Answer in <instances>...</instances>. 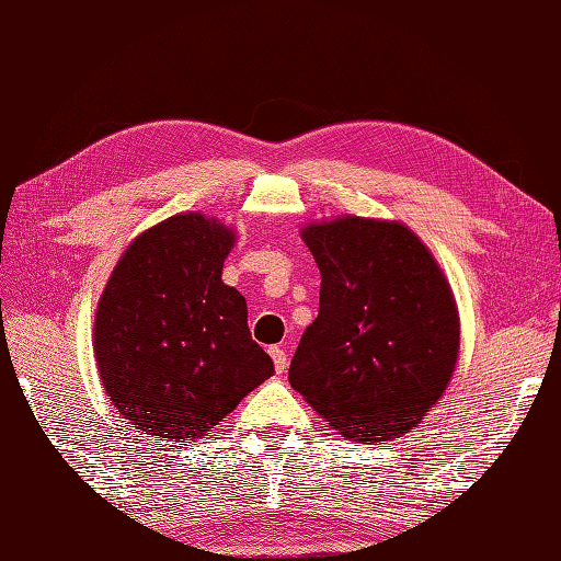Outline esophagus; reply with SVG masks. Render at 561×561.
Segmentation results:
<instances>
[{
	"mask_svg": "<svg viewBox=\"0 0 561 561\" xmlns=\"http://www.w3.org/2000/svg\"><path fill=\"white\" fill-rule=\"evenodd\" d=\"M270 354H272V359H274V368H277V374L287 371V366H289L287 350H284V347H270Z\"/></svg>",
	"mask_w": 561,
	"mask_h": 561,
	"instance_id": "obj_1",
	"label": "esophagus"
}]
</instances>
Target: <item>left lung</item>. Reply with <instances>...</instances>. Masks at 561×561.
I'll return each mask as SVG.
<instances>
[{
	"mask_svg": "<svg viewBox=\"0 0 561 561\" xmlns=\"http://www.w3.org/2000/svg\"><path fill=\"white\" fill-rule=\"evenodd\" d=\"M320 270L318 318L289 383L352 440H392L446 390L460 325L444 272L408 226L344 217L304 229Z\"/></svg>",
	"mask_w": 561,
	"mask_h": 561,
	"instance_id": "left-lung-1",
	"label": "left lung"
}]
</instances>
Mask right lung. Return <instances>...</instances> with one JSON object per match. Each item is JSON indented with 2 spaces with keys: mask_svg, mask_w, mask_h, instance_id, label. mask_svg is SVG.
I'll use <instances>...</instances> for the list:
<instances>
[{
  "mask_svg": "<svg viewBox=\"0 0 561 561\" xmlns=\"http://www.w3.org/2000/svg\"><path fill=\"white\" fill-rule=\"evenodd\" d=\"M233 231L178 214L135 238L96 311L101 383L125 420L157 440L205 436L274 374L221 282Z\"/></svg>",
  "mask_w": 561,
  "mask_h": 561,
  "instance_id": "obj_1",
  "label": "right lung"
}]
</instances>
